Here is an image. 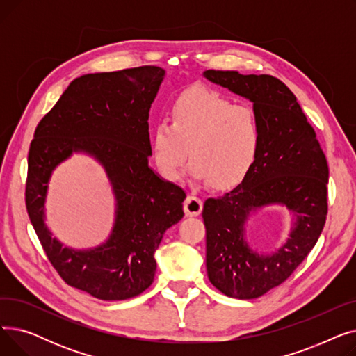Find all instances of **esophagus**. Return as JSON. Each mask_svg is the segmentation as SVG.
<instances>
[{"mask_svg":"<svg viewBox=\"0 0 356 356\" xmlns=\"http://www.w3.org/2000/svg\"><path fill=\"white\" fill-rule=\"evenodd\" d=\"M203 202L196 196H188L183 203L184 213L188 216H197L202 212Z\"/></svg>","mask_w":356,"mask_h":356,"instance_id":"1","label":"esophagus"}]
</instances>
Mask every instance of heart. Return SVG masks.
<instances>
[{"label":"heart","mask_w":356,"mask_h":356,"mask_svg":"<svg viewBox=\"0 0 356 356\" xmlns=\"http://www.w3.org/2000/svg\"><path fill=\"white\" fill-rule=\"evenodd\" d=\"M261 145L255 111L235 105L220 93L193 88L170 106V122L159 121L149 133V152L160 175L179 181L188 157L189 175L200 183L227 191L252 168Z\"/></svg>","instance_id":"obj_1"}]
</instances>
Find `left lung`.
Listing matches in <instances>:
<instances>
[{"instance_id": "obj_1", "label": "left lung", "mask_w": 356, "mask_h": 356, "mask_svg": "<svg viewBox=\"0 0 356 356\" xmlns=\"http://www.w3.org/2000/svg\"><path fill=\"white\" fill-rule=\"evenodd\" d=\"M203 78L252 102L261 125L257 160L235 189L203 204L209 282L223 294L250 300L282 284L316 245L327 213L329 168L314 129L294 93L270 74L204 70ZM268 206L292 218L288 239L273 252L252 249L251 216Z\"/></svg>"}]
</instances>
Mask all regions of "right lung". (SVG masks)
I'll use <instances>...</instances> for the list:
<instances>
[{"label": "right lung", "mask_w": 356, "mask_h": 356, "mask_svg": "<svg viewBox=\"0 0 356 356\" xmlns=\"http://www.w3.org/2000/svg\"><path fill=\"white\" fill-rule=\"evenodd\" d=\"M165 70L141 66L74 79L37 125L29 152L26 204L50 263L65 282L99 300H125L152 286L164 232L183 218L186 193L148 165V112ZM73 154L104 168L115 222L97 248H65L45 225L52 172Z\"/></svg>", "instance_id": "1"}]
</instances>
